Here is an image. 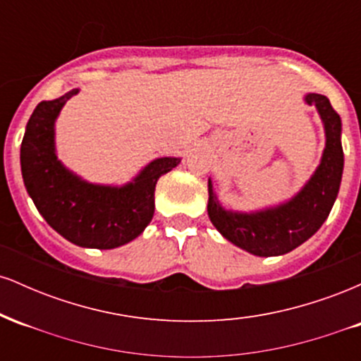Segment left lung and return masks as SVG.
Returning <instances> with one entry per match:
<instances>
[{
  "label": "left lung",
  "instance_id": "left-lung-1",
  "mask_svg": "<svg viewBox=\"0 0 361 361\" xmlns=\"http://www.w3.org/2000/svg\"><path fill=\"white\" fill-rule=\"evenodd\" d=\"M304 103L316 106L324 127V151L316 171L288 200L243 212L226 209L209 178L210 222L234 246L255 256H281L299 247L321 229L341 185L345 154L341 146V118L324 94L305 93Z\"/></svg>",
  "mask_w": 361,
  "mask_h": 361
}]
</instances>
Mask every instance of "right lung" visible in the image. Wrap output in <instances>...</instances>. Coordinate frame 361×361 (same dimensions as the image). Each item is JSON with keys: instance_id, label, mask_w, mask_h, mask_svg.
Segmentation results:
<instances>
[{"instance_id": "right-lung-1", "label": "right lung", "mask_w": 361, "mask_h": 361, "mask_svg": "<svg viewBox=\"0 0 361 361\" xmlns=\"http://www.w3.org/2000/svg\"><path fill=\"white\" fill-rule=\"evenodd\" d=\"M80 88L40 102L25 127L20 166L27 193L45 222L69 243L114 250L134 241L154 215V190L181 157H157L123 185L91 183L62 164L56 149V120Z\"/></svg>"}]
</instances>
